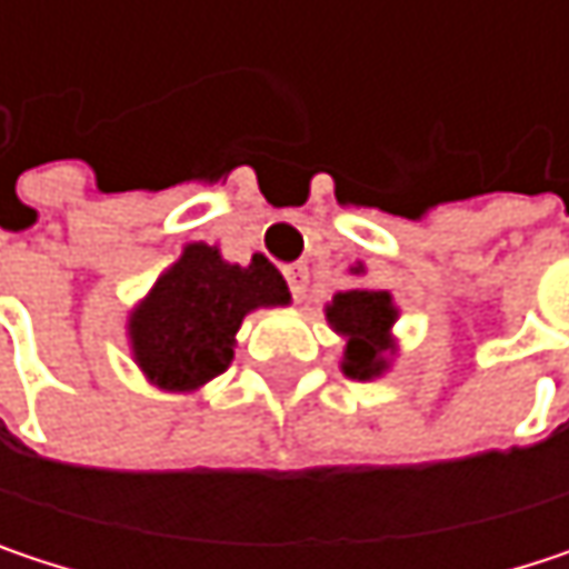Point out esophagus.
<instances>
[{"mask_svg": "<svg viewBox=\"0 0 569 569\" xmlns=\"http://www.w3.org/2000/svg\"><path fill=\"white\" fill-rule=\"evenodd\" d=\"M283 277L286 283H289L292 299H302V296H306V286H309V267H306V263H292V267H286Z\"/></svg>", "mask_w": 569, "mask_h": 569, "instance_id": "34e87169", "label": "esophagus"}]
</instances>
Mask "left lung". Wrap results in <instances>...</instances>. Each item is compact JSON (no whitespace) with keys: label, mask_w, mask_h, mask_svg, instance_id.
Segmentation results:
<instances>
[{"label":"left lung","mask_w":569,"mask_h":569,"mask_svg":"<svg viewBox=\"0 0 569 569\" xmlns=\"http://www.w3.org/2000/svg\"><path fill=\"white\" fill-rule=\"evenodd\" d=\"M352 273H366V267H352ZM329 326L346 339L342 349V372L356 382L382 379L398 356L392 326L398 306L389 289H346L326 302Z\"/></svg>","instance_id":"1"}]
</instances>
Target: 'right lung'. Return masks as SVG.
<instances>
[{"mask_svg": "<svg viewBox=\"0 0 569 569\" xmlns=\"http://www.w3.org/2000/svg\"><path fill=\"white\" fill-rule=\"evenodd\" d=\"M286 302L289 286L263 253L240 267L217 247L187 243L128 316L131 356L151 386L197 392L230 369L243 319Z\"/></svg>", "mask_w": 569, "mask_h": 569, "instance_id": "right-lung-1", "label": "right lung"}]
</instances>
